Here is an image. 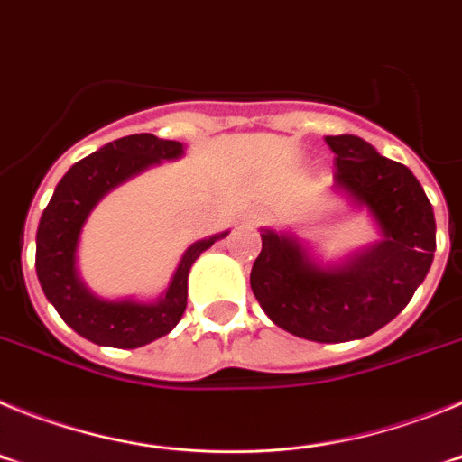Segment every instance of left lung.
Here are the masks:
<instances>
[{"mask_svg":"<svg viewBox=\"0 0 462 462\" xmlns=\"http://www.w3.org/2000/svg\"><path fill=\"white\" fill-rule=\"evenodd\" d=\"M326 143L336 152V185L373 212L383 240L345 266L319 268L291 236L263 231L250 284L263 312L293 336L361 340L395 319L428 275L435 215L407 166L352 134Z\"/></svg>","mask_w":462,"mask_h":462,"instance_id":"left-lung-1","label":"left lung"}]
</instances>
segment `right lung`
<instances>
[{
    "mask_svg": "<svg viewBox=\"0 0 462 462\" xmlns=\"http://www.w3.org/2000/svg\"><path fill=\"white\" fill-rule=\"evenodd\" d=\"M182 154V143L154 134L117 138L89 157L80 159L64 175L36 231V275L46 298L79 336L94 345L136 349L166 336L187 308V275L196 256L222 236L199 240L185 252L166 296L159 303L101 300L83 287L76 273V245L89 210L101 196L138 171L162 159Z\"/></svg>",
    "mask_w": 462,
    "mask_h": 462,
    "instance_id": "right-lung-1",
    "label": "right lung"
}]
</instances>
